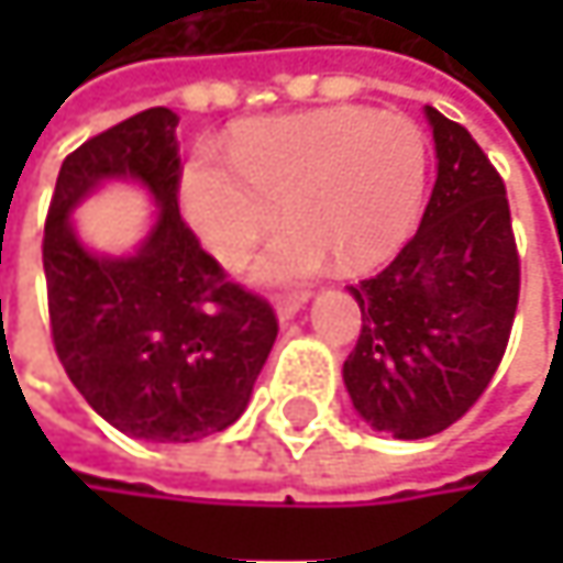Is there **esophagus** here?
<instances>
[{"instance_id": "1", "label": "esophagus", "mask_w": 563, "mask_h": 563, "mask_svg": "<svg viewBox=\"0 0 563 563\" xmlns=\"http://www.w3.org/2000/svg\"><path fill=\"white\" fill-rule=\"evenodd\" d=\"M302 302H306V296H299V292H289V296H277V316H280L283 322L286 319H292L299 309H302Z\"/></svg>"}]
</instances>
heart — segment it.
Returning a JSON list of instances; mask_svg holds the SVG:
<instances>
[{"mask_svg": "<svg viewBox=\"0 0 563 563\" xmlns=\"http://www.w3.org/2000/svg\"><path fill=\"white\" fill-rule=\"evenodd\" d=\"M427 188V136L400 113L329 107L234 126L231 163L195 153L181 169V211L201 244L238 264L283 218L292 224L254 274L292 283L342 267H375L410 238Z\"/></svg>", "mask_w": 563, "mask_h": 563, "instance_id": "1", "label": "heart"}]
</instances>
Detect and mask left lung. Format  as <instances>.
<instances>
[{
    "mask_svg": "<svg viewBox=\"0 0 563 563\" xmlns=\"http://www.w3.org/2000/svg\"><path fill=\"white\" fill-rule=\"evenodd\" d=\"M437 185L391 264L349 286L362 332L345 358L355 410L397 440L456 423L506 355L521 264L506 181L466 126L427 107Z\"/></svg>",
    "mask_w": 563,
    "mask_h": 563,
    "instance_id": "left-lung-1",
    "label": "left lung"
}]
</instances>
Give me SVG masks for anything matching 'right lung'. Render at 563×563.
<instances>
[{"label": "right lung", "mask_w": 563, "mask_h": 563, "mask_svg": "<svg viewBox=\"0 0 563 563\" xmlns=\"http://www.w3.org/2000/svg\"><path fill=\"white\" fill-rule=\"evenodd\" d=\"M178 117L150 107L77 146L57 172L42 261L57 362L117 430L191 443L231 427L277 339L274 306L234 283L178 214ZM140 177L157 198L133 258H93L66 221L103 177Z\"/></svg>", "instance_id": "obj_1"}]
</instances>
